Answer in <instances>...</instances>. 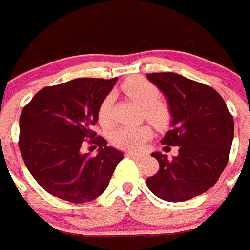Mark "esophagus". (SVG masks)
Here are the masks:
<instances>
[{
    "label": "esophagus",
    "instance_id": "obj_1",
    "mask_svg": "<svg viewBox=\"0 0 250 250\" xmlns=\"http://www.w3.org/2000/svg\"><path fill=\"white\" fill-rule=\"evenodd\" d=\"M127 157H132V158H143L144 154H140V153H135V152H127L125 153Z\"/></svg>",
    "mask_w": 250,
    "mask_h": 250
}]
</instances>
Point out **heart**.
<instances>
[{"label":"heart","mask_w":250,"mask_h":250,"mask_svg":"<svg viewBox=\"0 0 250 250\" xmlns=\"http://www.w3.org/2000/svg\"><path fill=\"white\" fill-rule=\"evenodd\" d=\"M123 93L144 107L145 117L156 125H165L168 121V107L158 100V88L141 76H133L125 80L121 85ZM114 96L106 94L97 109L98 123L104 127L113 125ZM152 132L148 125H119L111 133V143L121 149L137 150L148 141Z\"/></svg>","instance_id":"b5f03b06"}]
</instances>
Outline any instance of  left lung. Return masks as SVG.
Here are the masks:
<instances>
[{"mask_svg":"<svg viewBox=\"0 0 250 250\" xmlns=\"http://www.w3.org/2000/svg\"><path fill=\"white\" fill-rule=\"evenodd\" d=\"M146 78L165 94L172 117L161 143L179 146L171 160L153 153L160 170L146 184L165 201H187L209 190L225 170L233 140L232 115L211 86L174 72H153Z\"/></svg>","mask_w":250,"mask_h":250,"instance_id":"left-lung-1","label":"left lung"}]
</instances>
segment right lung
Returning a JSON list of instances; mask_svg holds the SVG:
<instances>
[{
	"mask_svg": "<svg viewBox=\"0 0 250 250\" xmlns=\"http://www.w3.org/2000/svg\"><path fill=\"white\" fill-rule=\"evenodd\" d=\"M114 79L79 78L45 86L24 106L19 119V149L25 166L48 193L64 201L83 204L107 188L123 153L96 136L92 125L97 109L110 93ZM85 138L100 148L97 156L82 155Z\"/></svg>",
	"mask_w": 250,
	"mask_h": 250,
	"instance_id": "right-lung-1",
	"label": "right lung"
}]
</instances>
